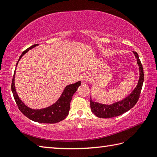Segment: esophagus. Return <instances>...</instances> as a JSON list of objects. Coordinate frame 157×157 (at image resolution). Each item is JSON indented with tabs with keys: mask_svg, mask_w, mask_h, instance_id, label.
Returning <instances> with one entry per match:
<instances>
[{
	"mask_svg": "<svg viewBox=\"0 0 157 157\" xmlns=\"http://www.w3.org/2000/svg\"><path fill=\"white\" fill-rule=\"evenodd\" d=\"M90 79V76L88 73H85L84 74H82L81 76V82L82 84H86L87 82Z\"/></svg>",
	"mask_w": 157,
	"mask_h": 157,
	"instance_id": "esophagus-1",
	"label": "esophagus"
}]
</instances>
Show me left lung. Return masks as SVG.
<instances>
[{"mask_svg":"<svg viewBox=\"0 0 157 157\" xmlns=\"http://www.w3.org/2000/svg\"><path fill=\"white\" fill-rule=\"evenodd\" d=\"M133 53H134L139 67V78L136 86L135 87V89L133 90L131 94L127 95L125 98L121 101L114 102L111 105H105L94 102L92 100L91 98H90L91 99L90 100V105H91V111L98 118H109L120 116L131 109L139 100L143 81H144V73H143V68L141 62L139 59V55L137 54L136 52L134 51H133Z\"/></svg>","mask_w":157,"mask_h":157,"instance_id":"1","label":"left lung"}]
</instances>
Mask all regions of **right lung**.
Segmentation results:
<instances>
[{
    "instance_id": "obj_1",
    "label": "right lung",
    "mask_w": 157,
    "mask_h": 157,
    "mask_svg": "<svg viewBox=\"0 0 157 157\" xmlns=\"http://www.w3.org/2000/svg\"><path fill=\"white\" fill-rule=\"evenodd\" d=\"M39 44L33 45V46L28 48L25 51H23L19 57L18 62L16 65V68L18 65V63L25 53H27L29 50L33 49V48L38 46ZM15 74L16 70L14 73V77L12 82V92L14 95L16 103L18 106L19 110L22 113L28 117L30 120L37 122L40 123H56L64 120L65 118L68 116L69 110H70L71 101L72 100L73 94L78 90V87L81 85V81H78L74 84H71L67 85L63 89L62 95L56 102L49 107L36 109L28 107L27 105L24 104V102L21 100L16 91L15 87Z\"/></svg>"
}]
</instances>
